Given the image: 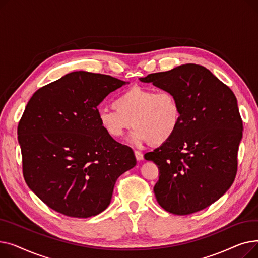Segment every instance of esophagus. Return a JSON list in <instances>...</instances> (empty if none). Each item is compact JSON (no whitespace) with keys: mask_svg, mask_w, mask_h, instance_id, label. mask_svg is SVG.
I'll return each instance as SVG.
<instances>
[{"mask_svg":"<svg viewBox=\"0 0 258 258\" xmlns=\"http://www.w3.org/2000/svg\"><path fill=\"white\" fill-rule=\"evenodd\" d=\"M135 156H136V159L138 161H142L143 160V154L141 152H138V151H135Z\"/></svg>","mask_w":258,"mask_h":258,"instance_id":"34e87169","label":"esophagus"}]
</instances>
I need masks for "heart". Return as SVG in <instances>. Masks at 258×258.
<instances>
[{"label": "heart", "instance_id": "heart-1", "mask_svg": "<svg viewBox=\"0 0 258 258\" xmlns=\"http://www.w3.org/2000/svg\"><path fill=\"white\" fill-rule=\"evenodd\" d=\"M114 108L98 112L100 127L113 139H119L132 126L131 140L142 145H161L177 132L181 122V106L169 90L135 86L121 92L113 101Z\"/></svg>", "mask_w": 258, "mask_h": 258}]
</instances>
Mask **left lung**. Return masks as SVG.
<instances>
[{
	"mask_svg": "<svg viewBox=\"0 0 258 258\" xmlns=\"http://www.w3.org/2000/svg\"><path fill=\"white\" fill-rule=\"evenodd\" d=\"M169 90L181 106L173 136L144 155L159 168L154 192L166 211L187 215L210 206L232 185L242 121L234 93L205 67L186 63L141 77Z\"/></svg>",
	"mask_w": 258,
	"mask_h": 258,
	"instance_id": "left-lung-1",
	"label": "left lung"
}]
</instances>
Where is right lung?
Returning <instances> with one entry per match:
<instances>
[{
  "mask_svg": "<svg viewBox=\"0 0 258 258\" xmlns=\"http://www.w3.org/2000/svg\"><path fill=\"white\" fill-rule=\"evenodd\" d=\"M125 84L76 71L38 89L27 103L18 126L24 179L51 209L78 219L99 214L117 179L136 165L132 148L98 122L99 103Z\"/></svg>",
  "mask_w": 258,
  "mask_h": 258,
  "instance_id": "add662e5",
  "label": "right lung"
}]
</instances>
